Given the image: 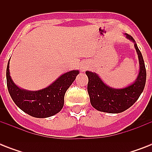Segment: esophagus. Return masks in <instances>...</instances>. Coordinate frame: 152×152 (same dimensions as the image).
<instances>
[{"mask_svg": "<svg viewBox=\"0 0 152 152\" xmlns=\"http://www.w3.org/2000/svg\"><path fill=\"white\" fill-rule=\"evenodd\" d=\"M88 69V66H86V65H81V70L82 71H85V69Z\"/></svg>", "mask_w": 152, "mask_h": 152, "instance_id": "34e87169", "label": "esophagus"}]
</instances>
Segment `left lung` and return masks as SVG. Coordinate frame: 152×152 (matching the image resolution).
Listing matches in <instances>:
<instances>
[{
    "label": "left lung",
    "instance_id": "1",
    "mask_svg": "<svg viewBox=\"0 0 152 152\" xmlns=\"http://www.w3.org/2000/svg\"><path fill=\"white\" fill-rule=\"evenodd\" d=\"M126 34L127 39L134 42L140 62V72L134 83L122 89H113L102 81L96 73L87 71L88 77V92L91 103L97 110L110 113H121L136 102L144 91L146 83V69L143 56L131 35Z\"/></svg>",
    "mask_w": 152,
    "mask_h": 152
}]
</instances>
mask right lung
<instances>
[{"label":"right lung","mask_w":152,"mask_h":152,"mask_svg":"<svg viewBox=\"0 0 152 152\" xmlns=\"http://www.w3.org/2000/svg\"><path fill=\"white\" fill-rule=\"evenodd\" d=\"M79 74L78 70L68 72L47 88L36 91L23 90L11 79L9 61L6 70L7 87L15 105L34 118H49L61 111L64 106V94Z\"/></svg>","instance_id":"right-lung-1"}]
</instances>
